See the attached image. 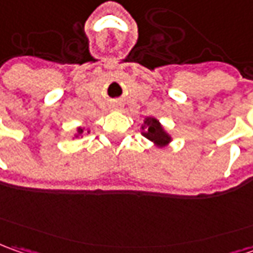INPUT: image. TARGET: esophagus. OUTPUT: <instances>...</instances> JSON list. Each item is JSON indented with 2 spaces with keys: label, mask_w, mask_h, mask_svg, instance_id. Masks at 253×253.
<instances>
[{
  "label": "esophagus",
  "mask_w": 253,
  "mask_h": 253,
  "mask_svg": "<svg viewBox=\"0 0 253 253\" xmlns=\"http://www.w3.org/2000/svg\"><path fill=\"white\" fill-rule=\"evenodd\" d=\"M112 108H113L115 110H119L120 108H122V105H120V103H113V106H112Z\"/></svg>",
  "instance_id": "obj_1"
}]
</instances>
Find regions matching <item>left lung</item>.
<instances>
[{
  "label": "left lung",
  "mask_w": 253,
  "mask_h": 253,
  "mask_svg": "<svg viewBox=\"0 0 253 253\" xmlns=\"http://www.w3.org/2000/svg\"><path fill=\"white\" fill-rule=\"evenodd\" d=\"M141 134L157 147V148H165L172 143V135L164 128L161 122L157 118H145L143 125L140 126Z\"/></svg>",
  "instance_id": "8db88e82"
}]
</instances>
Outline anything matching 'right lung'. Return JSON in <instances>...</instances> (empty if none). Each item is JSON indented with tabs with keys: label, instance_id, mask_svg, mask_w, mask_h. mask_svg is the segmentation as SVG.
<instances>
[{
	"label": "right lung",
	"instance_id": "obj_1",
	"mask_svg": "<svg viewBox=\"0 0 253 253\" xmlns=\"http://www.w3.org/2000/svg\"><path fill=\"white\" fill-rule=\"evenodd\" d=\"M84 133H91V130H89L88 127H84V126L77 127V130H75L73 138H80V137H83Z\"/></svg>",
	"mask_w": 253,
	"mask_h": 253
}]
</instances>
